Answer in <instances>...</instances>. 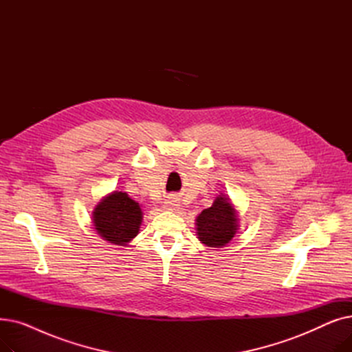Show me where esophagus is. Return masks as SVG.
I'll use <instances>...</instances> for the list:
<instances>
[{"mask_svg":"<svg viewBox=\"0 0 352 352\" xmlns=\"http://www.w3.org/2000/svg\"><path fill=\"white\" fill-rule=\"evenodd\" d=\"M165 208H166V210H171V211L178 210V208H179V202H178V199H177V198H174V197H171V198L166 199V201H165Z\"/></svg>","mask_w":352,"mask_h":352,"instance_id":"obj_1","label":"esophagus"}]
</instances>
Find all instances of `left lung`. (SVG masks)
Wrapping results in <instances>:
<instances>
[{
    "label": "left lung",
    "mask_w": 352,
    "mask_h": 352,
    "mask_svg": "<svg viewBox=\"0 0 352 352\" xmlns=\"http://www.w3.org/2000/svg\"><path fill=\"white\" fill-rule=\"evenodd\" d=\"M236 215L226 197H218L212 207L202 211L197 218L198 238L208 247H224L236 230Z\"/></svg>",
    "instance_id": "left-lung-1"
}]
</instances>
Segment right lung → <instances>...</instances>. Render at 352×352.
<instances>
[{
	"mask_svg": "<svg viewBox=\"0 0 352 352\" xmlns=\"http://www.w3.org/2000/svg\"><path fill=\"white\" fill-rule=\"evenodd\" d=\"M142 212L138 202L125 192H113L105 197L94 211V226L98 234L116 245L126 243L138 234Z\"/></svg>",
	"mask_w": 352,
	"mask_h": 352,
	"instance_id": "add662e5",
	"label": "right lung"
}]
</instances>
